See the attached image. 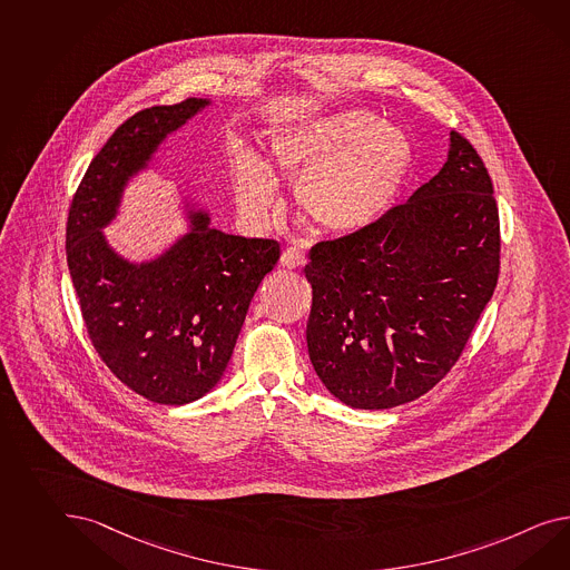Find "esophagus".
<instances>
[{"label":"esophagus","instance_id":"34e87169","mask_svg":"<svg viewBox=\"0 0 570 570\" xmlns=\"http://www.w3.org/2000/svg\"><path fill=\"white\" fill-rule=\"evenodd\" d=\"M281 263L285 264L287 268H297V266H304L307 263L306 254L299 252V249L287 248L281 256Z\"/></svg>","mask_w":570,"mask_h":570}]
</instances>
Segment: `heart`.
Here are the masks:
<instances>
[{
  "label": "heart",
  "mask_w": 570,
  "mask_h": 570,
  "mask_svg": "<svg viewBox=\"0 0 570 570\" xmlns=\"http://www.w3.org/2000/svg\"><path fill=\"white\" fill-rule=\"evenodd\" d=\"M239 203L249 215L264 217L277 203L281 177H295L297 208L322 232H362L391 208L409 165L407 136L384 126L382 117L350 109L335 116L295 124L275 131L266 163L248 148L235 153Z\"/></svg>",
  "instance_id": "heart-1"
}]
</instances>
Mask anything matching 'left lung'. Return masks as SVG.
<instances>
[{"label": "left lung", "instance_id": "8db88e82", "mask_svg": "<svg viewBox=\"0 0 570 570\" xmlns=\"http://www.w3.org/2000/svg\"><path fill=\"white\" fill-rule=\"evenodd\" d=\"M498 271L492 179L453 130L449 159L405 205L309 249L306 338L318 379L355 409L420 399L461 357Z\"/></svg>", "mask_w": 570, "mask_h": 570}]
</instances>
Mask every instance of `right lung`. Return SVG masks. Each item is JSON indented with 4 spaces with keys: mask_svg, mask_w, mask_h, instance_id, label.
<instances>
[{
    "mask_svg": "<svg viewBox=\"0 0 570 570\" xmlns=\"http://www.w3.org/2000/svg\"><path fill=\"white\" fill-rule=\"evenodd\" d=\"M208 102L157 105L126 119L88 165L66 225L92 347L128 389L159 405H186L215 389L249 302L281 256L275 239L223 234L205 210H190V232L148 263L121 258L105 239L130 177Z\"/></svg>",
    "mask_w": 570,
    "mask_h": 570,
    "instance_id": "add662e5",
    "label": "right lung"
}]
</instances>
